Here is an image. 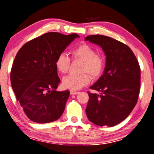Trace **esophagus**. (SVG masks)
Masks as SVG:
<instances>
[{"instance_id": "1", "label": "esophagus", "mask_w": 154, "mask_h": 154, "mask_svg": "<svg viewBox=\"0 0 154 154\" xmlns=\"http://www.w3.org/2000/svg\"><path fill=\"white\" fill-rule=\"evenodd\" d=\"M70 94H71V95H76V94H79V92H78V91H76L71 90V91H70Z\"/></svg>"}]
</instances>
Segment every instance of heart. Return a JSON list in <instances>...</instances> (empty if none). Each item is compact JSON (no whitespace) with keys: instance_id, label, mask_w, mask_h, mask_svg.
Wrapping results in <instances>:
<instances>
[{"instance_id":"1","label":"heart","mask_w":154,"mask_h":154,"mask_svg":"<svg viewBox=\"0 0 154 154\" xmlns=\"http://www.w3.org/2000/svg\"><path fill=\"white\" fill-rule=\"evenodd\" d=\"M71 55L75 59L83 62L82 72H88L93 78L98 77L104 69V60L100 55L96 54L95 50L88 44H82L71 50ZM71 60L65 52L58 54L55 61V66L60 73L68 71ZM90 82V76L88 73L69 75L63 78V86L72 90H78Z\"/></svg>"}]
</instances>
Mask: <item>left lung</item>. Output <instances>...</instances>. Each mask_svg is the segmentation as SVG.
<instances>
[{"label": "left lung", "mask_w": 154, "mask_h": 154, "mask_svg": "<svg viewBox=\"0 0 154 154\" xmlns=\"http://www.w3.org/2000/svg\"><path fill=\"white\" fill-rule=\"evenodd\" d=\"M85 41L100 46L106 55L102 76L90 87L100 94L88 92L85 112L94 124L113 127L129 115L137 102L141 70L129 47L102 35H88Z\"/></svg>", "instance_id": "left-lung-1"}]
</instances>
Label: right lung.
<instances>
[{
	"label": "right lung",
	"instance_id": "right-lung-1",
	"mask_svg": "<svg viewBox=\"0 0 154 154\" xmlns=\"http://www.w3.org/2000/svg\"><path fill=\"white\" fill-rule=\"evenodd\" d=\"M77 38V33L48 32L25 44L17 54L11 71V86L31 121L48 123L63 114L70 92L56 91L60 80L55 61Z\"/></svg>",
	"mask_w": 154,
	"mask_h": 154
}]
</instances>
